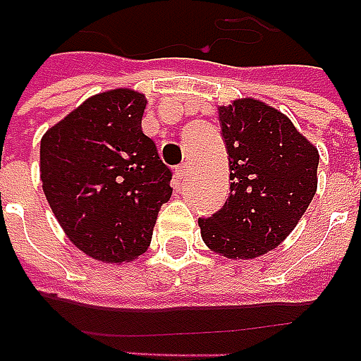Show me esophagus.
I'll list each match as a JSON object with an SVG mask.
<instances>
[{
  "instance_id": "obj_1",
  "label": "esophagus",
  "mask_w": 361,
  "mask_h": 361,
  "mask_svg": "<svg viewBox=\"0 0 361 361\" xmlns=\"http://www.w3.org/2000/svg\"><path fill=\"white\" fill-rule=\"evenodd\" d=\"M188 175H190V167H188L186 164L178 165L177 169H175V177H177L178 180H184V178L188 177Z\"/></svg>"
}]
</instances>
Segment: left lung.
<instances>
[{"label":"left lung","mask_w":361,"mask_h":361,"mask_svg":"<svg viewBox=\"0 0 361 361\" xmlns=\"http://www.w3.org/2000/svg\"><path fill=\"white\" fill-rule=\"evenodd\" d=\"M230 167L221 209L197 219L203 242L228 259L272 251L297 226L318 186V150L291 119L255 99L219 108Z\"/></svg>","instance_id":"left-lung-1"}]
</instances>
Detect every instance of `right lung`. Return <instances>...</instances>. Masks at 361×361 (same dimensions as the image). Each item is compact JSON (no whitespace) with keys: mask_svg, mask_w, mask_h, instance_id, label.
I'll use <instances>...</instances> for the list:
<instances>
[{"mask_svg":"<svg viewBox=\"0 0 361 361\" xmlns=\"http://www.w3.org/2000/svg\"><path fill=\"white\" fill-rule=\"evenodd\" d=\"M145 94H94L42 139L43 192L70 242L102 262L137 259L150 245L173 173L142 133Z\"/></svg>","mask_w":361,"mask_h":361,"instance_id":"right-lung-1","label":"right lung"}]
</instances>
